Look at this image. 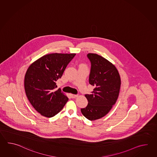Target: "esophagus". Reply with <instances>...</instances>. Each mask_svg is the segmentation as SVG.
Returning <instances> with one entry per match:
<instances>
[{"label":"esophagus","instance_id":"1","mask_svg":"<svg viewBox=\"0 0 157 157\" xmlns=\"http://www.w3.org/2000/svg\"><path fill=\"white\" fill-rule=\"evenodd\" d=\"M70 96L72 98H76L78 96V95H76V94H70Z\"/></svg>","mask_w":157,"mask_h":157}]
</instances>
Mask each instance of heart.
Segmentation results:
<instances>
[{
    "instance_id": "obj_1",
    "label": "heart",
    "mask_w": 157,
    "mask_h": 157,
    "mask_svg": "<svg viewBox=\"0 0 157 157\" xmlns=\"http://www.w3.org/2000/svg\"><path fill=\"white\" fill-rule=\"evenodd\" d=\"M81 66H84V67H86L85 64H81Z\"/></svg>"
}]
</instances>
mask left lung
<instances>
[{"label": "left lung", "mask_w": 157, "mask_h": 157, "mask_svg": "<svg viewBox=\"0 0 157 157\" xmlns=\"http://www.w3.org/2000/svg\"><path fill=\"white\" fill-rule=\"evenodd\" d=\"M91 62L89 83L94 89L90 94H86L88 104L81 109L87 119L95 121L109 113L116 103L120 90L121 77L113 64L98 54L89 53Z\"/></svg>", "instance_id": "left-lung-1"}]
</instances>
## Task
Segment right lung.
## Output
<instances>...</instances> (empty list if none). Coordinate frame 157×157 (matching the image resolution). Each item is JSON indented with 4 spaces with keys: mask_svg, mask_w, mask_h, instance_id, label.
<instances>
[{
    "mask_svg": "<svg viewBox=\"0 0 157 157\" xmlns=\"http://www.w3.org/2000/svg\"><path fill=\"white\" fill-rule=\"evenodd\" d=\"M75 53L46 54L33 62L27 70L24 86L27 97L37 112L52 117L63 109L68 100L56 81L62 77Z\"/></svg>",
    "mask_w": 157,
    "mask_h": 157,
    "instance_id": "right-lung-1",
    "label": "right lung"
}]
</instances>
